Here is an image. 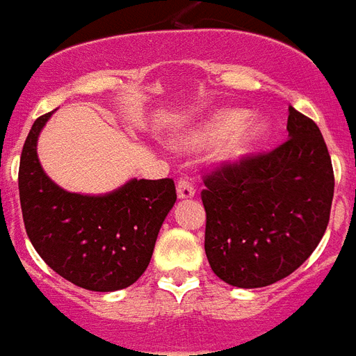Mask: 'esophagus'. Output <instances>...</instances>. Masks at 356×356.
I'll return each mask as SVG.
<instances>
[{
	"label": "esophagus",
	"mask_w": 356,
	"mask_h": 356,
	"mask_svg": "<svg viewBox=\"0 0 356 356\" xmlns=\"http://www.w3.org/2000/svg\"><path fill=\"white\" fill-rule=\"evenodd\" d=\"M176 191H178V197L180 199H189V197L195 195V186L191 181V176L181 175L178 178V184H176Z\"/></svg>",
	"instance_id": "1"
}]
</instances>
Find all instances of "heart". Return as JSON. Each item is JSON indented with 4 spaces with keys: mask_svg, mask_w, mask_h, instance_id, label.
I'll list each match as a JSON object with an SVG mask.
<instances>
[{
    "mask_svg": "<svg viewBox=\"0 0 356 356\" xmlns=\"http://www.w3.org/2000/svg\"><path fill=\"white\" fill-rule=\"evenodd\" d=\"M243 119H245L243 111H222L209 124H204L201 131L195 132L193 136H189L186 140V146L195 147L201 146V144H207V142H214V140L222 138L229 131L230 134L227 135L224 142V147H222V153L225 157H233V159L243 157L266 134V124L261 121H258V119L243 121Z\"/></svg>",
    "mask_w": 356,
    "mask_h": 356,
    "instance_id": "b5f03b06",
    "label": "heart"
}]
</instances>
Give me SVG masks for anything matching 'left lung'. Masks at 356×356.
Here are the masks:
<instances>
[{"mask_svg": "<svg viewBox=\"0 0 356 356\" xmlns=\"http://www.w3.org/2000/svg\"><path fill=\"white\" fill-rule=\"evenodd\" d=\"M288 111L281 146L203 175L204 252L232 286H269L294 273L330 220L334 168L326 142L313 119Z\"/></svg>", "mask_w": 356, "mask_h": 356, "instance_id": "1", "label": "left lung"}]
</instances>
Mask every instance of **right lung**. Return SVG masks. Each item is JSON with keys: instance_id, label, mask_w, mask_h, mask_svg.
<instances>
[{"instance_id": "1", "label": "right lung", "mask_w": 356, "mask_h": 356, "mask_svg": "<svg viewBox=\"0 0 356 356\" xmlns=\"http://www.w3.org/2000/svg\"><path fill=\"white\" fill-rule=\"evenodd\" d=\"M49 118L35 119L20 155L26 233L47 266L75 286L95 292L131 286L146 271L161 225L175 207V180H131L102 197L68 193L43 172L35 152Z\"/></svg>"}]
</instances>
